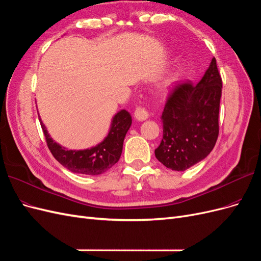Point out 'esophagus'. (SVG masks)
Returning <instances> with one entry per match:
<instances>
[{"mask_svg":"<svg viewBox=\"0 0 261 261\" xmlns=\"http://www.w3.org/2000/svg\"><path fill=\"white\" fill-rule=\"evenodd\" d=\"M148 112L144 107H138L136 109V112H134V117H136V119L138 121H144L148 118Z\"/></svg>","mask_w":261,"mask_h":261,"instance_id":"obj_1","label":"esophagus"}]
</instances>
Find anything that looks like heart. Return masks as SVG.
<instances>
[{"label":"heart","instance_id":"b5f03b06","mask_svg":"<svg viewBox=\"0 0 261 261\" xmlns=\"http://www.w3.org/2000/svg\"><path fill=\"white\" fill-rule=\"evenodd\" d=\"M176 80V75L174 73H170L166 75V77L161 81V83L158 85V89L159 91H168L172 88V86L174 85V82Z\"/></svg>","mask_w":261,"mask_h":261}]
</instances>
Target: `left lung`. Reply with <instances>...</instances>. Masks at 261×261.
Masks as SVG:
<instances>
[{"mask_svg":"<svg viewBox=\"0 0 261 261\" xmlns=\"http://www.w3.org/2000/svg\"><path fill=\"white\" fill-rule=\"evenodd\" d=\"M222 80L214 57L196 86L175 87L162 115L163 140L155 156L164 166L184 171L212 152L219 134Z\"/></svg>","mask_w":261,"mask_h":261,"instance_id":"obj_1","label":"left lung"}]
</instances>
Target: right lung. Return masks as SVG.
Returning <instances> with one entry per match:
<instances>
[{"label": "right lung", "instance_id": "add662e5", "mask_svg": "<svg viewBox=\"0 0 261 261\" xmlns=\"http://www.w3.org/2000/svg\"><path fill=\"white\" fill-rule=\"evenodd\" d=\"M40 123L47 146L58 163L74 173L98 175L111 169L119 161L123 140L131 127L132 118L127 111L121 109L113 117L105 139L95 146L86 149H68L62 146L49 136L41 118Z\"/></svg>", "mask_w": 261, "mask_h": 261}]
</instances>
